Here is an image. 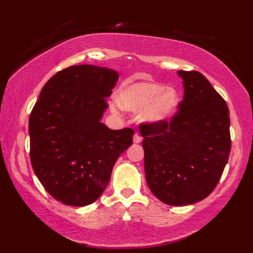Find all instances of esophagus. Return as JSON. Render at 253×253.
<instances>
[{
	"instance_id": "obj_1",
	"label": "esophagus",
	"mask_w": 253,
	"mask_h": 253,
	"mask_svg": "<svg viewBox=\"0 0 253 253\" xmlns=\"http://www.w3.org/2000/svg\"><path fill=\"white\" fill-rule=\"evenodd\" d=\"M141 142V137L138 135V133H135L133 135V143H140Z\"/></svg>"
}]
</instances>
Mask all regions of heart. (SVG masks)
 <instances>
[{"mask_svg":"<svg viewBox=\"0 0 253 253\" xmlns=\"http://www.w3.org/2000/svg\"><path fill=\"white\" fill-rule=\"evenodd\" d=\"M118 101H113L111 109L117 113L121 105L128 111L140 112L139 118L148 125H159L173 116L180 103L177 90L157 83H133L118 92Z\"/></svg>","mask_w":253,"mask_h":253,"instance_id":"obj_1","label":"heart"}]
</instances>
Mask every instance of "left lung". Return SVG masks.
<instances>
[{"label":"left lung","mask_w":253,"mask_h":253,"mask_svg":"<svg viewBox=\"0 0 253 253\" xmlns=\"http://www.w3.org/2000/svg\"><path fill=\"white\" fill-rule=\"evenodd\" d=\"M184 99L159 125L141 126L147 184L159 200L188 206L203 200L221 178L230 152L226 102L197 71H178Z\"/></svg>","instance_id":"obj_1"}]
</instances>
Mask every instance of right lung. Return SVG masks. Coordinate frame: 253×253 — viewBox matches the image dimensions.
Wrapping results in <instances>:
<instances>
[{"label": "right lung", "mask_w": 253, "mask_h": 253, "mask_svg": "<svg viewBox=\"0 0 253 253\" xmlns=\"http://www.w3.org/2000/svg\"><path fill=\"white\" fill-rule=\"evenodd\" d=\"M118 80L114 69L77 65L56 73L42 88L29 117L30 160L44 189L64 204L93 203L109 184L133 130L101 123Z\"/></svg>", "instance_id": "add662e5"}]
</instances>
